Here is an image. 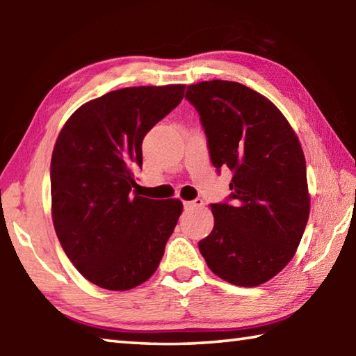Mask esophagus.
<instances>
[{"instance_id": "esophagus-1", "label": "esophagus", "mask_w": 356, "mask_h": 356, "mask_svg": "<svg viewBox=\"0 0 356 356\" xmlns=\"http://www.w3.org/2000/svg\"><path fill=\"white\" fill-rule=\"evenodd\" d=\"M184 206H185V209H196V207H202V206H204V201H202V200H200V197H197V200H195V201H185V202H184Z\"/></svg>"}]
</instances>
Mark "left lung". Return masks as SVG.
Returning <instances> with one entry per match:
<instances>
[{"mask_svg": "<svg viewBox=\"0 0 356 356\" xmlns=\"http://www.w3.org/2000/svg\"><path fill=\"white\" fill-rule=\"evenodd\" d=\"M216 170L234 172L229 202L210 204L213 231L200 242L209 268L234 286L254 287L291 262L309 218L303 149L267 97L236 81L186 88Z\"/></svg>", "mask_w": 356, "mask_h": 356, "instance_id": "8db88e82", "label": "left lung"}]
</instances>
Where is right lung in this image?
<instances>
[{
    "mask_svg": "<svg viewBox=\"0 0 356 356\" xmlns=\"http://www.w3.org/2000/svg\"><path fill=\"white\" fill-rule=\"evenodd\" d=\"M185 84L111 91L72 114L53 149L51 216L70 262L108 291L155 273L184 206L134 195L147 131L184 99Z\"/></svg>",
    "mask_w": 356,
    "mask_h": 356,
    "instance_id": "right-lung-1",
    "label": "right lung"
}]
</instances>
